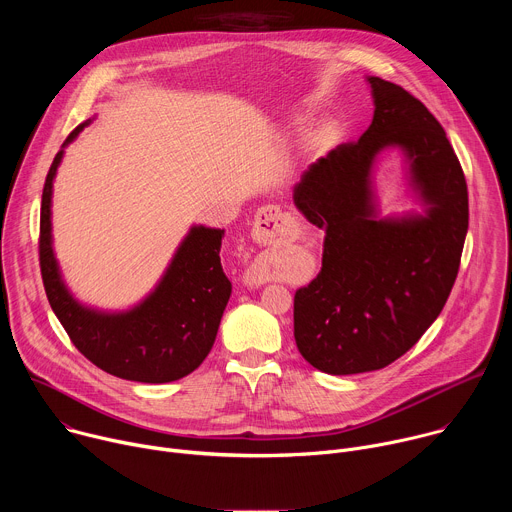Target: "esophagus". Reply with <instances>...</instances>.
Here are the masks:
<instances>
[{"label":"esophagus","mask_w":512,"mask_h":512,"mask_svg":"<svg viewBox=\"0 0 512 512\" xmlns=\"http://www.w3.org/2000/svg\"><path fill=\"white\" fill-rule=\"evenodd\" d=\"M296 231H298V225L294 216L281 212L279 206H263L255 216L251 235H253V241L261 245H277L287 239H294ZM243 281L247 287H259L269 281V273L259 261H255L245 271Z\"/></svg>","instance_id":"obj_1"}]
</instances>
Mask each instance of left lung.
<instances>
[{"instance_id":"1","label":"left lung","mask_w":512,"mask_h":512,"mask_svg":"<svg viewBox=\"0 0 512 512\" xmlns=\"http://www.w3.org/2000/svg\"><path fill=\"white\" fill-rule=\"evenodd\" d=\"M373 123L314 162L294 204L326 231L322 271L294 298V336L314 369H385L435 322L454 287L468 233V188L444 127L395 83L367 77ZM399 149L423 213L381 217L378 156Z\"/></svg>"}]
</instances>
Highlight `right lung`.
I'll list each match as a JSON object with an SVG mask.
<instances>
[{
	"mask_svg": "<svg viewBox=\"0 0 512 512\" xmlns=\"http://www.w3.org/2000/svg\"><path fill=\"white\" fill-rule=\"evenodd\" d=\"M91 123H81L56 154L42 192L40 269L52 312L79 348L105 373L137 383H170L208 356L231 298L221 265L225 231L194 225L158 285L137 306L103 312L81 304L66 287L52 249V184L64 148Z\"/></svg>",
	"mask_w": 512,
	"mask_h": 512,
	"instance_id": "right-lung-1",
	"label": "right lung"
}]
</instances>
